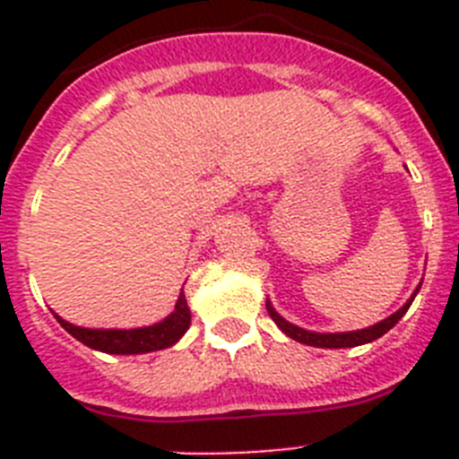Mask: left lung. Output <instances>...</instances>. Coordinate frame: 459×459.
I'll list each match as a JSON object with an SVG mask.
<instances>
[{
	"mask_svg": "<svg viewBox=\"0 0 459 459\" xmlns=\"http://www.w3.org/2000/svg\"><path fill=\"white\" fill-rule=\"evenodd\" d=\"M419 290L420 285L416 287L411 299H409L400 310L393 312L391 317L381 319V322L375 324V326L360 328V331H350V333H315V331H306V328L301 326H294V324H290L287 319L280 317L278 312L273 310V306H271V301H266V310H269L271 319L280 326V331H282L285 335H290L291 340H296V342L310 344V347H324V350H342V347H359V344L372 342V340L381 338L386 331H391V328L404 317V312L409 310V306H411V301L416 299Z\"/></svg>",
	"mask_w": 459,
	"mask_h": 459,
	"instance_id": "8db88e82",
	"label": "left lung"
}]
</instances>
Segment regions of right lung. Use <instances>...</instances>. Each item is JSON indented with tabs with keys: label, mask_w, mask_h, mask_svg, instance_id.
I'll return each instance as SVG.
<instances>
[{
	"label": "right lung",
	"mask_w": 459,
	"mask_h": 459,
	"mask_svg": "<svg viewBox=\"0 0 459 459\" xmlns=\"http://www.w3.org/2000/svg\"><path fill=\"white\" fill-rule=\"evenodd\" d=\"M55 317L73 338L91 350L105 351V354H147V351L165 350V347L179 342V338L190 326V310L184 291L177 299L172 315H168L163 322L153 324V326L126 328V331L124 328H82L64 322L59 315Z\"/></svg>",
	"instance_id": "right-lung-1"
}]
</instances>
